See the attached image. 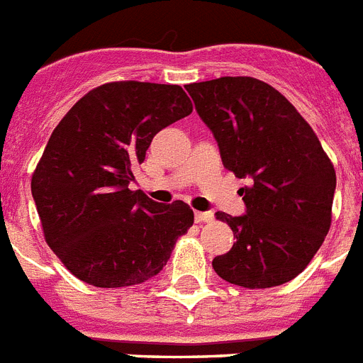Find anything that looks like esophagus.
Returning <instances> with one entry per match:
<instances>
[{"label":"esophagus","instance_id":"obj_1","mask_svg":"<svg viewBox=\"0 0 363 363\" xmlns=\"http://www.w3.org/2000/svg\"><path fill=\"white\" fill-rule=\"evenodd\" d=\"M213 219L212 212H195V223H210Z\"/></svg>","mask_w":363,"mask_h":363}]
</instances>
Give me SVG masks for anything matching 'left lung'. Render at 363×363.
<instances>
[{"label": "left lung", "mask_w": 363, "mask_h": 363, "mask_svg": "<svg viewBox=\"0 0 363 363\" xmlns=\"http://www.w3.org/2000/svg\"><path fill=\"white\" fill-rule=\"evenodd\" d=\"M186 91L216 137L225 168L250 181L241 188L245 216L216 213L235 242L212 261L213 270L245 289L291 281L330 228L333 162L296 107L257 78L223 77Z\"/></svg>", "instance_id": "1"}]
</instances>
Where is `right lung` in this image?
Returning a JSON list of instances; mask_svg holds the SVG:
<instances>
[{
    "mask_svg": "<svg viewBox=\"0 0 363 363\" xmlns=\"http://www.w3.org/2000/svg\"><path fill=\"white\" fill-rule=\"evenodd\" d=\"M191 111L181 86L109 82L56 125L30 190L47 245L78 279L100 289L138 285L168 263L194 212L182 201L155 203L129 182L153 137Z\"/></svg>",
    "mask_w": 363,
    "mask_h": 363,
    "instance_id": "obj_1",
    "label": "right lung"
}]
</instances>
